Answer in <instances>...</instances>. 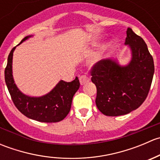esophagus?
I'll list each match as a JSON object with an SVG mask.
<instances>
[{"label": "esophagus", "mask_w": 160, "mask_h": 160, "mask_svg": "<svg viewBox=\"0 0 160 160\" xmlns=\"http://www.w3.org/2000/svg\"><path fill=\"white\" fill-rule=\"evenodd\" d=\"M90 81V78L87 75H81L80 77V83L81 85L85 84L86 83Z\"/></svg>", "instance_id": "1"}]
</instances>
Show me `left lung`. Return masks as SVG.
Returning <instances> with one entry per match:
<instances>
[{"mask_svg": "<svg viewBox=\"0 0 160 160\" xmlns=\"http://www.w3.org/2000/svg\"><path fill=\"white\" fill-rule=\"evenodd\" d=\"M126 33L125 44L129 45L132 52L130 63L120 67L114 61L103 59L90 72L97 88L96 105L107 116L123 115L140 107L152 81L154 62L147 45L132 28Z\"/></svg>", "mask_w": 160, "mask_h": 160, "instance_id": "left-lung-1", "label": "left lung"}]
</instances>
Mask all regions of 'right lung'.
Masks as SVG:
<instances>
[{
	"instance_id": "1",
	"label": "right lung",
	"mask_w": 160,
	"mask_h": 160,
	"mask_svg": "<svg viewBox=\"0 0 160 160\" xmlns=\"http://www.w3.org/2000/svg\"><path fill=\"white\" fill-rule=\"evenodd\" d=\"M30 36H26L20 44ZM15 47L11 49L4 70V79L11 100L21 113L33 120L41 122H58L63 120L70 112L73 95L80 88L76 77L72 81L61 80L50 93L41 98H31L23 94L14 83L12 77V57Z\"/></svg>"
}]
</instances>
